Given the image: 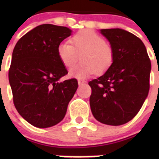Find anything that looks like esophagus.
I'll list each match as a JSON object with an SVG mask.
<instances>
[{
  "instance_id": "esophagus-1",
  "label": "esophagus",
  "mask_w": 159,
  "mask_h": 159,
  "mask_svg": "<svg viewBox=\"0 0 159 159\" xmlns=\"http://www.w3.org/2000/svg\"><path fill=\"white\" fill-rule=\"evenodd\" d=\"M84 84H86V81L85 80H78V84L80 86Z\"/></svg>"
}]
</instances>
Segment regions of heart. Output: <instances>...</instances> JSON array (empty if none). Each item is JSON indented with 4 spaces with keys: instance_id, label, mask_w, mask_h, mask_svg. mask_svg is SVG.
I'll use <instances>...</instances> for the list:
<instances>
[{
    "instance_id": "obj_1",
    "label": "heart",
    "mask_w": 159,
    "mask_h": 159,
    "mask_svg": "<svg viewBox=\"0 0 159 159\" xmlns=\"http://www.w3.org/2000/svg\"><path fill=\"white\" fill-rule=\"evenodd\" d=\"M71 43L61 42L57 47L60 62L67 68L75 65L80 55L81 63L70 70L69 75L75 79H86L95 73H103L114 60V51L101 35L91 29H84L73 35Z\"/></svg>"
}]
</instances>
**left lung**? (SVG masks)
<instances>
[{
  "mask_svg": "<svg viewBox=\"0 0 159 159\" xmlns=\"http://www.w3.org/2000/svg\"><path fill=\"white\" fill-rule=\"evenodd\" d=\"M110 43L114 60L106 72L88 83L90 107L100 123L119 126L130 121L147 99L151 60L139 38L121 29H101Z\"/></svg>",
  "mask_w": 159,
  "mask_h": 159,
  "instance_id": "left-lung-1",
  "label": "left lung"
}]
</instances>
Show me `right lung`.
<instances>
[{
    "instance_id": "right-lung-1",
    "label": "right lung",
    "mask_w": 159,
    "mask_h": 159,
    "mask_svg": "<svg viewBox=\"0 0 159 159\" xmlns=\"http://www.w3.org/2000/svg\"><path fill=\"white\" fill-rule=\"evenodd\" d=\"M67 27L44 24L17 41L8 80L18 113L34 127L46 128L62 121L78 88L75 79L60 82L67 74L57 47L71 36Z\"/></svg>"
}]
</instances>
